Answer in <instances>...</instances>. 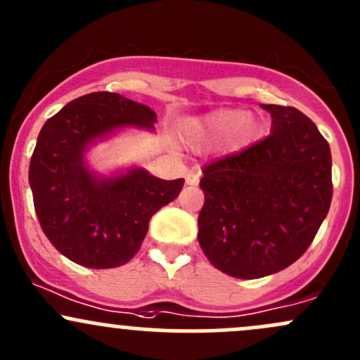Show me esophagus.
<instances>
[{
    "label": "esophagus",
    "instance_id": "1",
    "mask_svg": "<svg viewBox=\"0 0 360 360\" xmlns=\"http://www.w3.org/2000/svg\"><path fill=\"white\" fill-rule=\"evenodd\" d=\"M185 181H187V185H197L199 184V175L194 172H188L187 175H185Z\"/></svg>",
    "mask_w": 360,
    "mask_h": 360
}]
</instances>
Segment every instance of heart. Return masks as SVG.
Masks as SVG:
<instances>
[{
    "instance_id": "b5f03b06",
    "label": "heart",
    "mask_w": 360,
    "mask_h": 360,
    "mask_svg": "<svg viewBox=\"0 0 360 360\" xmlns=\"http://www.w3.org/2000/svg\"><path fill=\"white\" fill-rule=\"evenodd\" d=\"M256 120L240 110H218L202 120L185 125V134L197 146L219 144L230 141L233 146L247 144L256 135Z\"/></svg>"
}]
</instances>
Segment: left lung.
I'll return each instance as SVG.
<instances>
[{"label": "left lung", "mask_w": 360, "mask_h": 360, "mask_svg": "<svg viewBox=\"0 0 360 360\" xmlns=\"http://www.w3.org/2000/svg\"><path fill=\"white\" fill-rule=\"evenodd\" d=\"M271 134L202 168L200 249L242 280L288 268L309 249L333 197L326 139L302 111L262 104Z\"/></svg>", "instance_id": "8db88e82"}]
</instances>
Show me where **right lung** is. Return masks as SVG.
<instances>
[{
	"instance_id": "obj_1",
	"label": "right lung",
	"mask_w": 360,
	"mask_h": 360,
	"mask_svg": "<svg viewBox=\"0 0 360 360\" xmlns=\"http://www.w3.org/2000/svg\"><path fill=\"white\" fill-rule=\"evenodd\" d=\"M156 113L117 92H91L48 120L30 158L29 184L39 225L65 257L92 269L127 264L141 249L149 219L176 199L184 179L146 169L98 180L84 166L89 142L118 127L154 129Z\"/></svg>"
}]
</instances>
